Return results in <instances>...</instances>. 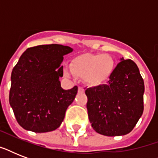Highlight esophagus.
<instances>
[{
  "mask_svg": "<svg viewBox=\"0 0 158 158\" xmlns=\"http://www.w3.org/2000/svg\"><path fill=\"white\" fill-rule=\"evenodd\" d=\"M79 93H84V88H82V87H79Z\"/></svg>",
  "mask_w": 158,
  "mask_h": 158,
  "instance_id": "esophagus-1",
  "label": "esophagus"
}]
</instances>
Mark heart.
I'll return each mask as SVG.
<instances>
[{"instance_id": "heart-1", "label": "heart", "mask_w": 158, "mask_h": 158, "mask_svg": "<svg viewBox=\"0 0 158 158\" xmlns=\"http://www.w3.org/2000/svg\"><path fill=\"white\" fill-rule=\"evenodd\" d=\"M115 68V60L110 55L89 53L74 58L70 66L64 67V74L82 78L89 85L98 86L110 79Z\"/></svg>"}]
</instances>
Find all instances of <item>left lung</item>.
<instances>
[{
	"instance_id": "8db88e82",
	"label": "left lung",
	"mask_w": 158,
	"mask_h": 158,
	"mask_svg": "<svg viewBox=\"0 0 158 158\" xmlns=\"http://www.w3.org/2000/svg\"><path fill=\"white\" fill-rule=\"evenodd\" d=\"M143 93L144 83L137 64L120 58L107 84L85 90L92 127L106 136L129 134L143 111Z\"/></svg>"
}]
</instances>
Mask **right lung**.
Masks as SVG:
<instances>
[{"instance_id": "1", "label": "right lung", "mask_w": 158, "mask_h": 158, "mask_svg": "<svg viewBox=\"0 0 158 158\" xmlns=\"http://www.w3.org/2000/svg\"><path fill=\"white\" fill-rule=\"evenodd\" d=\"M72 52L68 46L49 44L29 48L21 55L11 73L9 102L24 130L50 132L61 125L78 92L77 86L63 89L59 80L63 56Z\"/></svg>"}]
</instances>
